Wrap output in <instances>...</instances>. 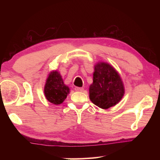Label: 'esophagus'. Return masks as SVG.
I'll return each instance as SVG.
<instances>
[{
  "label": "esophagus",
  "instance_id": "esophagus-1",
  "mask_svg": "<svg viewBox=\"0 0 160 160\" xmlns=\"http://www.w3.org/2000/svg\"><path fill=\"white\" fill-rule=\"evenodd\" d=\"M75 90L77 92H82L84 90V89L82 88H78V87H75Z\"/></svg>",
  "mask_w": 160,
  "mask_h": 160
}]
</instances>
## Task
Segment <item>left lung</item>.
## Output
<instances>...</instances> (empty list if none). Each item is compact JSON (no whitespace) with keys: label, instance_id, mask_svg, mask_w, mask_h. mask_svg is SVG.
I'll return each instance as SVG.
<instances>
[{"label":"left lung","instance_id":"obj_1","mask_svg":"<svg viewBox=\"0 0 160 160\" xmlns=\"http://www.w3.org/2000/svg\"><path fill=\"white\" fill-rule=\"evenodd\" d=\"M124 88L120 75L109 64L104 62L94 66L93 83L90 87V99L99 108L107 109L121 101Z\"/></svg>","mask_w":160,"mask_h":160}]
</instances>
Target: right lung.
Returning <instances> with one entry per match:
<instances>
[{
	"label": "right lung",
	"mask_w": 160,
	"mask_h": 160,
	"mask_svg": "<svg viewBox=\"0 0 160 160\" xmlns=\"http://www.w3.org/2000/svg\"><path fill=\"white\" fill-rule=\"evenodd\" d=\"M68 93V87L65 85L58 72H51L48 75L44 87V94L48 101L52 104L58 105L63 102Z\"/></svg>",
	"instance_id": "add662e5"
}]
</instances>
